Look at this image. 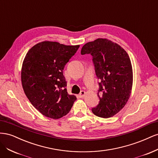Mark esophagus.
<instances>
[{
  "mask_svg": "<svg viewBox=\"0 0 158 158\" xmlns=\"http://www.w3.org/2000/svg\"><path fill=\"white\" fill-rule=\"evenodd\" d=\"M85 94V91L82 90V91H81V92H80V93L79 94V96H80V98H84Z\"/></svg>",
  "mask_w": 158,
  "mask_h": 158,
  "instance_id": "esophagus-1",
  "label": "esophagus"
}]
</instances>
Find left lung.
Masks as SVG:
<instances>
[{
    "label": "left lung",
    "mask_w": 158,
    "mask_h": 158,
    "mask_svg": "<svg viewBox=\"0 0 158 158\" xmlns=\"http://www.w3.org/2000/svg\"><path fill=\"white\" fill-rule=\"evenodd\" d=\"M90 54L99 79L97 107L92 109L95 115L109 118L125 106L132 86V69L130 58L122 47L107 39H98L85 44L81 55Z\"/></svg>",
    "instance_id": "left-lung-1"
}]
</instances>
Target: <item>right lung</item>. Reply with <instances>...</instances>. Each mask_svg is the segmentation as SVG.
<instances>
[{"label":"right lung","mask_w":158,"mask_h":158,"mask_svg":"<svg viewBox=\"0 0 158 158\" xmlns=\"http://www.w3.org/2000/svg\"><path fill=\"white\" fill-rule=\"evenodd\" d=\"M79 47L44 41L31 47L25 56L21 73L23 91L33 106L45 117H63L76 100L67 93L63 70Z\"/></svg>","instance_id":"add662e5"}]
</instances>
